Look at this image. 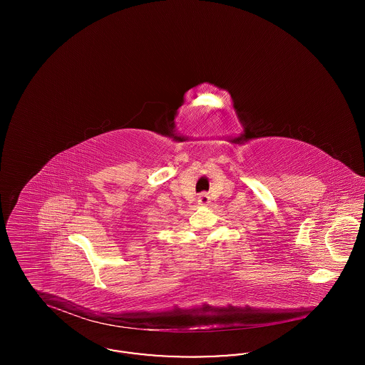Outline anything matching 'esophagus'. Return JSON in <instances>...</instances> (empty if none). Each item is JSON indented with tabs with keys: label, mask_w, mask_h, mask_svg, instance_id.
<instances>
[{
	"label": "esophagus",
	"mask_w": 365,
	"mask_h": 365,
	"mask_svg": "<svg viewBox=\"0 0 365 365\" xmlns=\"http://www.w3.org/2000/svg\"><path fill=\"white\" fill-rule=\"evenodd\" d=\"M198 202H200L201 205H207V204L209 202L208 194H205V192H201V194L198 195Z\"/></svg>",
	"instance_id": "esophagus-1"
}]
</instances>
